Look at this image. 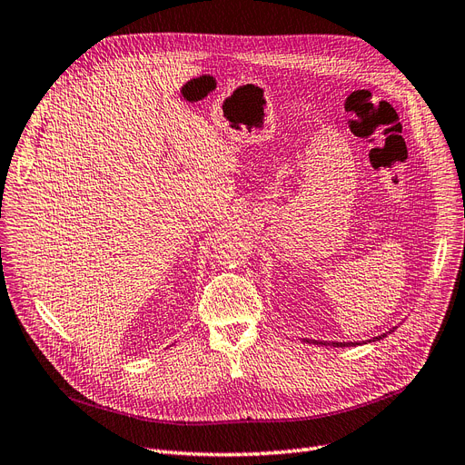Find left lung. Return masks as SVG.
Here are the masks:
<instances>
[{
	"mask_svg": "<svg viewBox=\"0 0 465 465\" xmlns=\"http://www.w3.org/2000/svg\"><path fill=\"white\" fill-rule=\"evenodd\" d=\"M399 325H394L392 330H389L387 333H381V335H377V337H373V339H370L368 342H371V341H381L383 337H387L391 331H394L397 330ZM304 342H308V345H323V347H356V345H366L364 341H342V342H337V341H314V339H302Z\"/></svg>",
	"mask_w": 465,
	"mask_h": 465,
	"instance_id": "1",
	"label": "left lung"
}]
</instances>
